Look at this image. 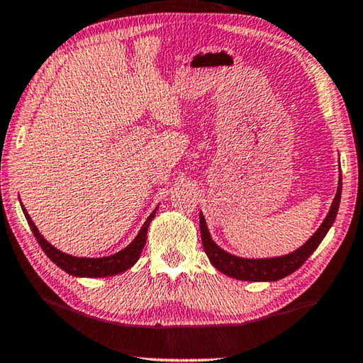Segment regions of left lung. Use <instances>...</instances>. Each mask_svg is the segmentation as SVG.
I'll list each match as a JSON object with an SVG mask.
<instances>
[{"label":"left lung","mask_w":363,"mask_h":363,"mask_svg":"<svg viewBox=\"0 0 363 363\" xmlns=\"http://www.w3.org/2000/svg\"><path fill=\"white\" fill-rule=\"evenodd\" d=\"M340 193H342V175L339 177V186L335 198L333 201V206L329 209V214L325 216L324 223L319 225V229L311 235V239L306 244L299 247L298 250L291 252V254L275 257V259H240V257L230 255L228 252L220 249L213 242L211 235H209L206 220L204 216L199 213V229H201V242L206 252L208 259L211 264L216 267L219 272L224 275L238 278V280H247V281H277L280 278H285L296 272L308 257L318 249V245L323 242V239L328 234L330 225L335 220L339 211L340 203Z\"/></svg>","instance_id":"left-lung-1"}]
</instances>
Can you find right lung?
Instances as JSON below:
<instances>
[{
    "mask_svg": "<svg viewBox=\"0 0 363 363\" xmlns=\"http://www.w3.org/2000/svg\"><path fill=\"white\" fill-rule=\"evenodd\" d=\"M157 211V209H155ZM155 211H152V214L143 225V229L139 230L138 238H135L133 242H130L125 249H123L118 254L109 255V257H101V259H85V257H73L64 254L59 249H55L54 245H50L47 240L42 238L39 229L35 228V224L33 223V219L26 211L23 206V213L26 219H28L29 228L33 229V234L38 239L39 245L42 247V250L45 252V255L54 262L57 267H60L62 270L70 273L73 277H88V278H98V277H113L118 275L121 272H125L130 269L135 262H138L140 252H143L145 240H147V229H149L150 220L154 219Z\"/></svg>",
    "mask_w": 363,
    "mask_h": 363,
    "instance_id": "add662e5",
    "label": "right lung"
}]
</instances>
